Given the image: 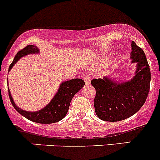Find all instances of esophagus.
<instances>
[{
    "label": "esophagus",
    "mask_w": 160,
    "mask_h": 160,
    "mask_svg": "<svg viewBox=\"0 0 160 160\" xmlns=\"http://www.w3.org/2000/svg\"><path fill=\"white\" fill-rule=\"evenodd\" d=\"M83 79H84L85 81V83L87 85H90V78H89V76L86 75L84 78H83Z\"/></svg>",
    "instance_id": "34e87169"
}]
</instances>
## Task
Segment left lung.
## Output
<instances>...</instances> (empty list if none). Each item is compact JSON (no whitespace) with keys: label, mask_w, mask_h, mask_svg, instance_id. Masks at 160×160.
Segmentation results:
<instances>
[{"label":"left lung","mask_w":160,"mask_h":160,"mask_svg":"<svg viewBox=\"0 0 160 160\" xmlns=\"http://www.w3.org/2000/svg\"><path fill=\"white\" fill-rule=\"evenodd\" d=\"M131 60L136 63L135 76L127 82H120L105 76L93 79L96 90L94 105L100 119L118 122L132 116L143 106L148 96L151 70L143 50L131 42Z\"/></svg>","instance_id":"obj_1"}]
</instances>
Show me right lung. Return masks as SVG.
<instances>
[{
  "label": "right lung",
  "mask_w": 160,
  "mask_h": 160,
  "mask_svg": "<svg viewBox=\"0 0 160 160\" xmlns=\"http://www.w3.org/2000/svg\"><path fill=\"white\" fill-rule=\"evenodd\" d=\"M39 50L34 46L29 45L26 47L18 52L14 57L12 62L9 66L8 71L14 66L22 57H25L31 53H38ZM85 85V82L82 79L74 78L69 81L62 82L60 84L58 92L55 94L54 97L48 103L44 108L38 111H26L17 106L12 99L10 91L8 90V96L10 98L11 103L18 113L22 116L28 118L30 121L42 124H49L59 122L66 115L70 107V102L76 93L81 90Z\"/></svg>",
  "instance_id": "right-lung-1"
}]
</instances>
